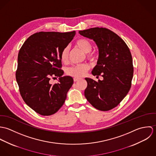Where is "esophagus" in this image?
Returning <instances> with one entry per match:
<instances>
[{
  "label": "esophagus",
  "mask_w": 156,
  "mask_h": 156,
  "mask_svg": "<svg viewBox=\"0 0 156 156\" xmlns=\"http://www.w3.org/2000/svg\"><path fill=\"white\" fill-rule=\"evenodd\" d=\"M80 80V79H79V78H76V77H74V82H77V81H79Z\"/></svg>",
  "instance_id": "1"
}]
</instances>
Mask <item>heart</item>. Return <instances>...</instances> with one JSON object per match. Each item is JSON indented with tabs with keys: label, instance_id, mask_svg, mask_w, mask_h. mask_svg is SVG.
Wrapping results in <instances>:
<instances>
[{
	"label": "heart",
	"instance_id": "b5f03b06",
	"mask_svg": "<svg viewBox=\"0 0 156 156\" xmlns=\"http://www.w3.org/2000/svg\"><path fill=\"white\" fill-rule=\"evenodd\" d=\"M76 45L84 53H87V57L88 59L90 61H94L95 59V55L90 52L92 49V44L89 40L85 38L79 39L76 42ZM69 50V47H66L61 53V60L64 63H67L68 61ZM88 69V65L86 64H83L68 68L66 70V73L67 74L71 76L80 78L83 76Z\"/></svg>",
	"mask_w": 156,
	"mask_h": 156
}]
</instances>
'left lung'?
<instances>
[{
  "mask_svg": "<svg viewBox=\"0 0 156 156\" xmlns=\"http://www.w3.org/2000/svg\"><path fill=\"white\" fill-rule=\"evenodd\" d=\"M79 33L92 40L98 47L97 64L91 73L103 77L98 82L85 78L88 85L85 96L97 109L111 110L124 99L131 87L133 67L130 51L122 38L106 28L93 27Z\"/></svg>",
  "mask_w": 156,
  "mask_h": 156,
  "instance_id": "1",
  "label": "left lung"
}]
</instances>
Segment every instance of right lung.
<instances>
[{
	"mask_svg": "<svg viewBox=\"0 0 156 156\" xmlns=\"http://www.w3.org/2000/svg\"><path fill=\"white\" fill-rule=\"evenodd\" d=\"M76 32H40L30 36L18 55L16 80L24 101L37 113L48 116L64 105L73 83L71 76L62 77V50L72 41ZM51 76L59 77L52 85Z\"/></svg>",
	"mask_w": 156,
	"mask_h": 156,
	"instance_id": "right-lung-1",
	"label": "right lung"
}]
</instances>
